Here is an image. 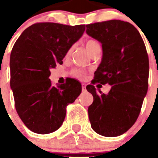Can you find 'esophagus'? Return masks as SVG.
Instances as JSON below:
<instances>
[{
	"label": "esophagus",
	"instance_id": "obj_1",
	"mask_svg": "<svg viewBox=\"0 0 158 158\" xmlns=\"http://www.w3.org/2000/svg\"><path fill=\"white\" fill-rule=\"evenodd\" d=\"M82 89H83V91H85V90H86V84H84V83L82 84Z\"/></svg>",
	"mask_w": 158,
	"mask_h": 158
}]
</instances>
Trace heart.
<instances>
[{
	"label": "heart",
	"mask_w": 158,
	"mask_h": 158,
	"mask_svg": "<svg viewBox=\"0 0 158 158\" xmlns=\"http://www.w3.org/2000/svg\"><path fill=\"white\" fill-rule=\"evenodd\" d=\"M85 46H86L87 50L89 51V53H91L93 51L97 49V48H100V44H99L97 41L93 40V39H89V40L87 41ZM71 52H72V48H69V50L68 51V54H70ZM73 73H74V75H75L76 77H78V78H84V74H85L84 70L80 69H74V70H73Z\"/></svg>",
	"instance_id": "heart-1"
}]
</instances>
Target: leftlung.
<instances>
[{"instance_id": "obj_1", "label": "left lung", "mask_w": 158, "mask_h": 158, "mask_svg": "<svg viewBox=\"0 0 158 158\" xmlns=\"http://www.w3.org/2000/svg\"><path fill=\"white\" fill-rule=\"evenodd\" d=\"M88 35L102 43V58L86 87L94 97L88 112L91 127L98 135L116 137L137 120L148 92L149 62L137 28L125 21L108 20L86 25ZM95 82L108 83L107 94L97 91Z\"/></svg>"}]
</instances>
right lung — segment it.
Here are the masks:
<instances>
[{
    "mask_svg": "<svg viewBox=\"0 0 158 158\" xmlns=\"http://www.w3.org/2000/svg\"><path fill=\"white\" fill-rule=\"evenodd\" d=\"M84 30V24L34 23L15 43L10 60V88L19 116L31 131L46 135L58 130L66 106L81 94V84L75 79L53 86L49 76Z\"/></svg>",
    "mask_w": 158,
    "mask_h": 158,
    "instance_id": "1",
    "label": "right lung"
}]
</instances>
